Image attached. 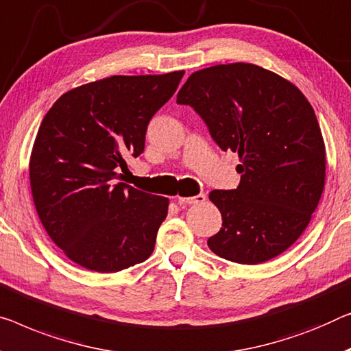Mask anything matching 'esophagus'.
<instances>
[{
  "mask_svg": "<svg viewBox=\"0 0 351 351\" xmlns=\"http://www.w3.org/2000/svg\"><path fill=\"white\" fill-rule=\"evenodd\" d=\"M205 200H206V195L203 192L193 197H178V203H180V205H200V203H203Z\"/></svg>",
  "mask_w": 351,
  "mask_h": 351,
  "instance_id": "1",
  "label": "esophagus"
}]
</instances>
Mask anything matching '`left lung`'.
Returning <instances> with one entry per match:
<instances>
[{
  "label": "left lung",
  "mask_w": 351,
  "mask_h": 351,
  "mask_svg": "<svg viewBox=\"0 0 351 351\" xmlns=\"http://www.w3.org/2000/svg\"><path fill=\"white\" fill-rule=\"evenodd\" d=\"M176 102L195 110L219 148L239 156L237 189L209 193L222 228L208 247L241 265L289 249L325 187V143L304 94L274 72L233 62L193 72Z\"/></svg>",
  "instance_id": "8db88e82"
}]
</instances>
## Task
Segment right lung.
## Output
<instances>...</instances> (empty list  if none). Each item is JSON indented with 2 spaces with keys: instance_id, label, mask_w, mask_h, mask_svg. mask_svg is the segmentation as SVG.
<instances>
[{
  "instance_id": "add662e5",
  "label": "right lung",
  "mask_w": 351,
  "mask_h": 351,
  "mask_svg": "<svg viewBox=\"0 0 351 351\" xmlns=\"http://www.w3.org/2000/svg\"><path fill=\"white\" fill-rule=\"evenodd\" d=\"M184 71L113 75L67 91L42 119L29 160L36 211L72 261L117 273L153 254L169 198L121 182L145 149L151 118Z\"/></svg>"
}]
</instances>
